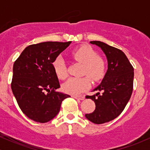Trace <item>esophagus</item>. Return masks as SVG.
<instances>
[{"mask_svg": "<svg viewBox=\"0 0 150 150\" xmlns=\"http://www.w3.org/2000/svg\"><path fill=\"white\" fill-rule=\"evenodd\" d=\"M73 98L77 99H80V100H83L85 99V96H82V95H73Z\"/></svg>", "mask_w": 150, "mask_h": 150, "instance_id": "1", "label": "esophagus"}]
</instances>
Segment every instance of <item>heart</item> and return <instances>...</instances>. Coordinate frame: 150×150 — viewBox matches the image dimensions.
Wrapping results in <instances>:
<instances>
[{
	"label": "heart",
	"mask_w": 150,
	"mask_h": 150,
	"mask_svg": "<svg viewBox=\"0 0 150 150\" xmlns=\"http://www.w3.org/2000/svg\"><path fill=\"white\" fill-rule=\"evenodd\" d=\"M71 55L77 61L84 64L82 75H87L82 77H72L63 84V88L65 92L76 95L90 87V77L94 82H99L104 78L106 73V63L92 48L88 46H82L74 50ZM53 68L58 78L64 80L68 77L65 62L61 56H58L54 60Z\"/></svg>",
	"instance_id": "heart-1"
}]
</instances>
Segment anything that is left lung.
Returning a JSON list of instances; mask_svg holds the SVG:
<instances>
[{"mask_svg": "<svg viewBox=\"0 0 150 150\" xmlns=\"http://www.w3.org/2000/svg\"><path fill=\"white\" fill-rule=\"evenodd\" d=\"M90 43L100 47L105 53L108 70L100 85L94 89L99 92L86 96L94 101L96 108L85 117L95 124H102L117 118L130 100L133 89L134 69L121 50L99 41Z\"/></svg>", "mask_w": 150, "mask_h": 150, "instance_id": "left-lung-1", "label": "left lung"}]
</instances>
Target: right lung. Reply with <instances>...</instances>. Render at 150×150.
Listing matches in <instances>:
<instances>
[{
    "mask_svg": "<svg viewBox=\"0 0 150 150\" xmlns=\"http://www.w3.org/2000/svg\"><path fill=\"white\" fill-rule=\"evenodd\" d=\"M71 42H46L26 47L13 65L11 89L20 109L38 123L58 114L62 101L70 96L60 88L53 62Z\"/></svg>",
    "mask_w": 150,
    "mask_h": 150,
    "instance_id": "add662e5",
    "label": "right lung"
}]
</instances>
